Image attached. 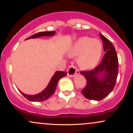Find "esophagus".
<instances>
[{"label":"esophagus","mask_w":133,"mask_h":133,"mask_svg":"<svg viewBox=\"0 0 133 133\" xmlns=\"http://www.w3.org/2000/svg\"><path fill=\"white\" fill-rule=\"evenodd\" d=\"M67 72H68V76H69V77H74V76L79 74V69L74 65L69 66Z\"/></svg>","instance_id":"1"}]
</instances>
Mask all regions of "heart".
Masks as SVG:
<instances>
[{
	"mask_svg": "<svg viewBox=\"0 0 133 133\" xmlns=\"http://www.w3.org/2000/svg\"><path fill=\"white\" fill-rule=\"evenodd\" d=\"M103 52V44L98 39L88 37L77 39L70 47L68 54L76 57L77 64L83 69H91L98 64Z\"/></svg>",
	"mask_w": 133,
	"mask_h": 133,
	"instance_id": "b5f03b06",
	"label": "heart"
}]
</instances>
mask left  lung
I'll return each mask as SVG.
<instances>
[{"mask_svg":"<svg viewBox=\"0 0 133 133\" xmlns=\"http://www.w3.org/2000/svg\"><path fill=\"white\" fill-rule=\"evenodd\" d=\"M105 54L101 62L94 69L82 71L87 85L81 92L87 99L100 101L113 89L118 73V59L115 48L106 37L99 34Z\"/></svg>","mask_w":133,"mask_h":133,"instance_id":"obj_1","label":"left lung"}]
</instances>
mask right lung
<instances>
[{
  "label": "right lung",
  "mask_w": 133,
  "mask_h": 133,
  "mask_svg": "<svg viewBox=\"0 0 133 133\" xmlns=\"http://www.w3.org/2000/svg\"><path fill=\"white\" fill-rule=\"evenodd\" d=\"M56 33L55 31H45V32H41L35 34L33 36H30V37L27 38V39H36V38H39L41 37H44V36H53ZM67 75L66 72H62V71H56L55 72L54 75L52 77V78L49 82L48 85L46 88L44 89L42 92L35 95H28V94H25L23 93L22 91L19 90L20 92L22 94L25 98L27 99L28 100L32 102H37V101H43L49 98L51 96L54 94L55 91H56V86L58 83V81L62 77H64Z\"/></svg>",
  "instance_id": "obj_1"
}]
</instances>
